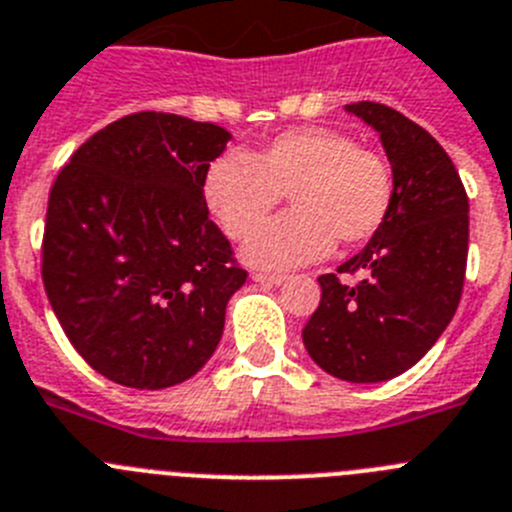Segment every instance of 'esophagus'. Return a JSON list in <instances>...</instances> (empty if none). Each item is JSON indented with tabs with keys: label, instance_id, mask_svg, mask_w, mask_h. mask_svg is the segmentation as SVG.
Returning <instances> with one entry per match:
<instances>
[{
	"label": "esophagus",
	"instance_id": "esophagus-1",
	"mask_svg": "<svg viewBox=\"0 0 512 512\" xmlns=\"http://www.w3.org/2000/svg\"><path fill=\"white\" fill-rule=\"evenodd\" d=\"M252 280L255 283H265V285H283L288 280V275L280 273H252Z\"/></svg>",
	"mask_w": 512,
	"mask_h": 512
}]
</instances>
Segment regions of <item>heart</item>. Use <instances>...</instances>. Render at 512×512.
<instances>
[{
  "instance_id": "b5f03b06",
  "label": "heart",
  "mask_w": 512,
  "mask_h": 512,
  "mask_svg": "<svg viewBox=\"0 0 512 512\" xmlns=\"http://www.w3.org/2000/svg\"><path fill=\"white\" fill-rule=\"evenodd\" d=\"M204 201L232 239H245L288 195L291 214L258 230L242 257L288 270L342 247H357L388 219L393 173L385 158L326 127H298L257 153H227L204 173Z\"/></svg>"
}]
</instances>
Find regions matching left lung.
I'll return each mask as SVG.
<instances>
[{
  "instance_id": "left-lung-1",
  "label": "left lung",
  "mask_w": 512,
  "mask_h": 512,
  "mask_svg": "<svg viewBox=\"0 0 512 512\" xmlns=\"http://www.w3.org/2000/svg\"><path fill=\"white\" fill-rule=\"evenodd\" d=\"M380 135L393 168L388 219L362 252L321 275V303L303 344L329 375L385 382L411 370L444 334L462 298L469 201L444 147L423 127L375 101L347 104Z\"/></svg>"
}]
</instances>
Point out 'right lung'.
I'll use <instances>...</instances> for the list:
<instances>
[{"label": "right lung", "instance_id": "add662e5", "mask_svg": "<svg viewBox=\"0 0 512 512\" xmlns=\"http://www.w3.org/2000/svg\"><path fill=\"white\" fill-rule=\"evenodd\" d=\"M229 140L219 124L137 112L89 137L50 188L45 293L76 352L124 388L196 375L245 285L201 188Z\"/></svg>", "mask_w": 512, "mask_h": 512}]
</instances>
